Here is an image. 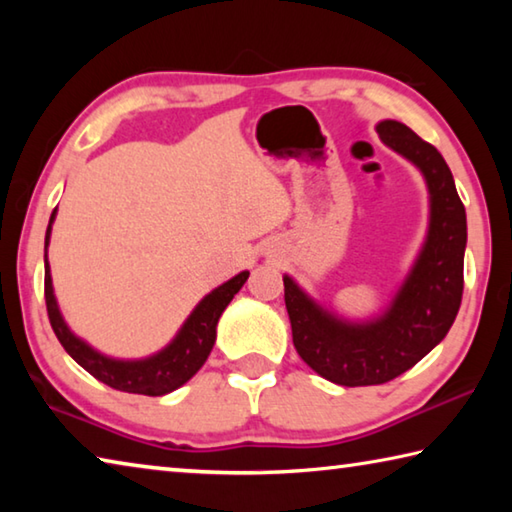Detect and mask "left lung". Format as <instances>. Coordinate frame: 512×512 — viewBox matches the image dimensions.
<instances>
[{"label":"left lung","instance_id":"8db88e82","mask_svg":"<svg viewBox=\"0 0 512 512\" xmlns=\"http://www.w3.org/2000/svg\"><path fill=\"white\" fill-rule=\"evenodd\" d=\"M377 133L422 171L429 189L427 239L397 296L381 316L350 323L284 275L293 345L311 370L339 386L386 384L413 368L445 339L463 298L467 221L452 171L436 146L400 121H381Z\"/></svg>","mask_w":512,"mask_h":512}]
</instances>
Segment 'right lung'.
<instances>
[{"label": "right lung", "instance_id": "1", "mask_svg": "<svg viewBox=\"0 0 512 512\" xmlns=\"http://www.w3.org/2000/svg\"><path fill=\"white\" fill-rule=\"evenodd\" d=\"M56 219V210L49 219L47 237H45V302H47V314L49 323L54 334L58 336L60 345H63L65 352L72 357L81 368L90 372L92 377H97L103 384L110 388H117V391L124 393H137V395H167L176 391L185 384V381L192 379L198 370H201L203 363L210 357L216 341V323L223 314V309L230 305V300L235 298V293L244 287L248 280V271L239 273L221 284L219 289L198 302L196 309L189 314L185 325L180 327L167 348L160 350L158 354L146 359L137 361H121V359H110L106 354L97 352L90 348L88 343L81 341L79 336L72 334V329L60 316L58 302L54 296V287H51V273H49V262H47V246H49V235H51V223Z\"/></svg>", "mask_w": 512, "mask_h": 512}]
</instances>
